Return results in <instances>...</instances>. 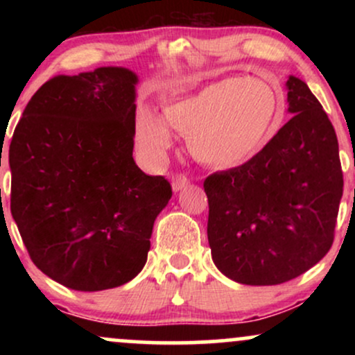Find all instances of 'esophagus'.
<instances>
[{"label": "esophagus", "instance_id": "esophagus-1", "mask_svg": "<svg viewBox=\"0 0 355 355\" xmlns=\"http://www.w3.org/2000/svg\"><path fill=\"white\" fill-rule=\"evenodd\" d=\"M189 183H190V178H187L185 175H175L172 178V189L173 191H180L182 189H185Z\"/></svg>", "mask_w": 355, "mask_h": 355}]
</instances>
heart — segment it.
<instances>
[{"mask_svg":"<svg viewBox=\"0 0 355 355\" xmlns=\"http://www.w3.org/2000/svg\"><path fill=\"white\" fill-rule=\"evenodd\" d=\"M279 92L260 78H225L193 95L172 101L164 117L144 110L135 141L148 160H158L172 145L170 125L189 138L190 152L214 168H234L259 155L274 137L280 120Z\"/></svg>","mask_w":355,"mask_h":355,"instance_id":"heart-1","label":"heart"}]
</instances>
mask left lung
Masks as SVG:
<instances>
[{"mask_svg":"<svg viewBox=\"0 0 355 355\" xmlns=\"http://www.w3.org/2000/svg\"><path fill=\"white\" fill-rule=\"evenodd\" d=\"M285 87L294 116L252 160L203 182L211 259L239 284L295 279L334 242L344 189L336 130L302 80Z\"/></svg>","mask_w":355,"mask_h":355,"instance_id":"left-lung-1","label":"left lung"}]
</instances>
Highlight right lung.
Returning a JSON list of instances; mask_svg holds the SVG:
<instances>
[{
    "instance_id": "right-lung-1",
    "label": "right lung",
    "mask_w": 355,
    "mask_h": 355,
    "mask_svg": "<svg viewBox=\"0 0 355 355\" xmlns=\"http://www.w3.org/2000/svg\"><path fill=\"white\" fill-rule=\"evenodd\" d=\"M137 83L121 67L55 76L11 138V215L35 266L73 291L140 274L155 218L172 198L165 177L133 160Z\"/></svg>"
}]
</instances>
